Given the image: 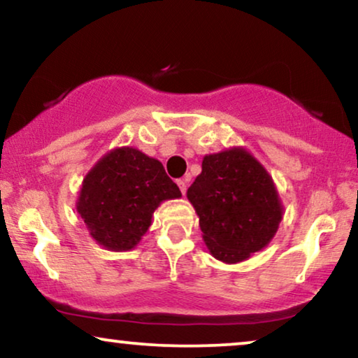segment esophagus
<instances>
[{
	"mask_svg": "<svg viewBox=\"0 0 358 358\" xmlns=\"http://www.w3.org/2000/svg\"><path fill=\"white\" fill-rule=\"evenodd\" d=\"M178 187H180V192H182L183 194L187 193V188H188V178H182V180H178Z\"/></svg>",
	"mask_w": 358,
	"mask_h": 358,
	"instance_id": "esophagus-1",
	"label": "esophagus"
}]
</instances>
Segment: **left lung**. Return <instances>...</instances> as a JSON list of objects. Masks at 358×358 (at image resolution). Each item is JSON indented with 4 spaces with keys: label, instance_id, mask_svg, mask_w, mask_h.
I'll return each instance as SVG.
<instances>
[{
    "label": "left lung",
    "instance_id": "obj_1",
    "mask_svg": "<svg viewBox=\"0 0 358 358\" xmlns=\"http://www.w3.org/2000/svg\"><path fill=\"white\" fill-rule=\"evenodd\" d=\"M187 198L204 244L224 264L244 262L268 245L283 219L273 178L244 147L204 155Z\"/></svg>",
    "mask_w": 358,
    "mask_h": 358
}]
</instances>
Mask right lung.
<instances>
[{
	"instance_id": "obj_1",
	"label": "right lung",
	"mask_w": 358,
	"mask_h": 358,
	"mask_svg": "<svg viewBox=\"0 0 358 358\" xmlns=\"http://www.w3.org/2000/svg\"><path fill=\"white\" fill-rule=\"evenodd\" d=\"M180 196L159 160L136 147H116L83 178L76 211L96 244L124 252L139 244L160 203Z\"/></svg>"
}]
</instances>
